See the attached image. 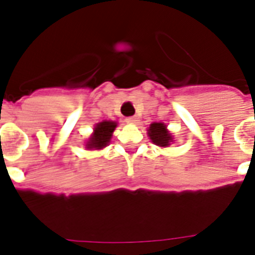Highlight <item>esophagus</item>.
Returning a JSON list of instances; mask_svg holds the SVG:
<instances>
[{
  "label": "esophagus",
  "instance_id": "esophagus-1",
  "mask_svg": "<svg viewBox=\"0 0 255 255\" xmlns=\"http://www.w3.org/2000/svg\"><path fill=\"white\" fill-rule=\"evenodd\" d=\"M127 123H131V124H136L139 123V118L137 116H129V118H127Z\"/></svg>",
  "mask_w": 255,
  "mask_h": 255
}]
</instances>
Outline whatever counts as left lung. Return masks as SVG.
<instances>
[{"label":"left lung","instance_id":"obj_1","mask_svg":"<svg viewBox=\"0 0 255 255\" xmlns=\"http://www.w3.org/2000/svg\"><path fill=\"white\" fill-rule=\"evenodd\" d=\"M148 135L152 141L160 147H167L169 145V141H172V136L163 123L151 124V127L148 129Z\"/></svg>","mask_w":255,"mask_h":255}]
</instances>
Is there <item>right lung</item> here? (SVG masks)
<instances>
[{
	"instance_id": "add662e5",
	"label": "right lung",
	"mask_w": 255,
	"mask_h": 255,
	"mask_svg": "<svg viewBox=\"0 0 255 255\" xmlns=\"http://www.w3.org/2000/svg\"><path fill=\"white\" fill-rule=\"evenodd\" d=\"M116 123L115 122H107L104 120L102 123H99L95 127L94 135L87 143V148H95V149H100V148L106 147L110 143L112 132L115 131Z\"/></svg>"
}]
</instances>
